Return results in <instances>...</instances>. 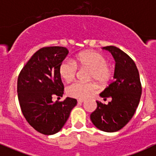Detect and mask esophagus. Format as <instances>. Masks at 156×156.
<instances>
[{
  "mask_svg": "<svg viewBox=\"0 0 156 156\" xmlns=\"http://www.w3.org/2000/svg\"><path fill=\"white\" fill-rule=\"evenodd\" d=\"M84 99H78V103H82V102H84Z\"/></svg>",
  "mask_w": 156,
  "mask_h": 156,
  "instance_id": "esophagus-1",
  "label": "esophagus"
}]
</instances>
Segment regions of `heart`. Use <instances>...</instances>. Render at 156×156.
<instances>
[{
    "instance_id": "1",
    "label": "heart",
    "mask_w": 156,
    "mask_h": 156,
    "mask_svg": "<svg viewBox=\"0 0 156 156\" xmlns=\"http://www.w3.org/2000/svg\"><path fill=\"white\" fill-rule=\"evenodd\" d=\"M90 69L89 78L99 83H105L111 76V69L108 66L107 58L102 54L94 51L80 53L74 59H65L59 66V75L64 81H72L76 75L78 67ZM93 83L75 81L66 87V93L72 98L84 99L95 91Z\"/></svg>"
}]
</instances>
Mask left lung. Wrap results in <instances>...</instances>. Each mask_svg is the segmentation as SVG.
<instances>
[{"mask_svg":"<svg viewBox=\"0 0 156 156\" xmlns=\"http://www.w3.org/2000/svg\"><path fill=\"white\" fill-rule=\"evenodd\" d=\"M109 51L116 62L114 81L100 94L108 104L97 101V109L90 120L98 129L104 132H116L126 126L136 110L142 94L140 74L133 60L116 46L103 47Z\"/></svg>","mask_w":156,"mask_h":156,"instance_id":"obj_1","label":"left lung"}]
</instances>
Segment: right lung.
I'll list each match as a JSON object with an SVG mask.
<instances>
[{
  "label": "right lung",
  "mask_w": 156,
  "mask_h": 156,
  "mask_svg": "<svg viewBox=\"0 0 156 156\" xmlns=\"http://www.w3.org/2000/svg\"><path fill=\"white\" fill-rule=\"evenodd\" d=\"M69 54L62 46L43 47L35 52L20 71L17 79L20 106L29 124L44 135L58 133L77 104L75 98L52 101L62 97L64 85L59 66Z\"/></svg>",
  "instance_id": "1"
}]
</instances>
